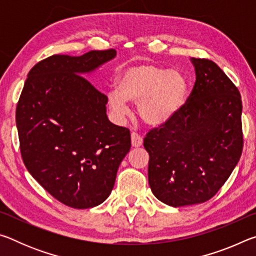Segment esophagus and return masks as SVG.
I'll use <instances>...</instances> for the list:
<instances>
[{
    "label": "esophagus",
    "instance_id": "obj_1",
    "mask_svg": "<svg viewBox=\"0 0 256 256\" xmlns=\"http://www.w3.org/2000/svg\"><path fill=\"white\" fill-rule=\"evenodd\" d=\"M131 141L132 146H134V148H138V146H141L142 144H144V138H142L140 134H138L136 132L131 133Z\"/></svg>",
    "mask_w": 256,
    "mask_h": 256
}]
</instances>
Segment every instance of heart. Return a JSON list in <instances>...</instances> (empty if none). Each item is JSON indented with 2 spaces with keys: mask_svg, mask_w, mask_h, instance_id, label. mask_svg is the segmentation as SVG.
<instances>
[{
  "mask_svg": "<svg viewBox=\"0 0 256 256\" xmlns=\"http://www.w3.org/2000/svg\"><path fill=\"white\" fill-rule=\"evenodd\" d=\"M188 92L190 82L182 71L141 62L120 72L118 90L108 92V104L118 115L128 112L126 102L138 104L142 122L158 128L180 114Z\"/></svg>",
  "mask_w": 256,
  "mask_h": 256,
  "instance_id": "b5f03b06",
  "label": "heart"
}]
</instances>
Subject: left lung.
Instances as JSON below:
<instances>
[{"label":"left lung","mask_w":256,"mask_h":256,"mask_svg":"<svg viewBox=\"0 0 256 256\" xmlns=\"http://www.w3.org/2000/svg\"><path fill=\"white\" fill-rule=\"evenodd\" d=\"M196 84L183 110L144 138L154 196L178 208L203 203L222 188L242 150V98L214 62L190 58Z\"/></svg>","instance_id":"obj_1"}]
</instances>
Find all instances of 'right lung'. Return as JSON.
<instances>
[{
  "label": "right lung",
  "instance_id": "right-lung-1",
  "mask_svg": "<svg viewBox=\"0 0 256 256\" xmlns=\"http://www.w3.org/2000/svg\"><path fill=\"white\" fill-rule=\"evenodd\" d=\"M115 56V50L50 56L29 71L16 105L28 172L52 196L74 209L97 206L110 196L131 149L128 128L110 122L108 98L84 76Z\"/></svg>",
  "mask_w": 256,
  "mask_h": 256
}]
</instances>
